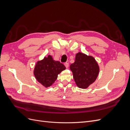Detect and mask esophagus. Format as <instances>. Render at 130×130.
<instances>
[{"label":"esophagus","mask_w":130,"mask_h":130,"mask_svg":"<svg viewBox=\"0 0 130 130\" xmlns=\"http://www.w3.org/2000/svg\"><path fill=\"white\" fill-rule=\"evenodd\" d=\"M64 66H65V67H66L67 68H68V67H69V63L68 62H66V63H64Z\"/></svg>","instance_id":"34e87169"}]
</instances>
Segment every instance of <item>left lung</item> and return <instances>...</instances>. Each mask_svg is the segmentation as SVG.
Wrapping results in <instances>:
<instances>
[{
	"mask_svg": "<svg viewBox=\"0 0 130 130\" xmlns=\"http://www.w3.org/2000/svg\"><path fill=\"white\" fill-rule=\"evenodd\" d=\"M73 77L78 87L86 88L95 81L99 74V68L93 57L78 53L75 61L70 66Z\"/></svg>",
	"mask_w": 130,
	"mask_h": 130,
	"instance_id": "left-lung-1",
	"label": "left lung"
}]
</instances>
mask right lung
<instances>
[{"mask_svg":"<svg viewBox=\"0 0 130 130\" xmlns=\"http://www.w3.org/2000/svg\"><path fill=\"white\" fill-rule=\"evenodd\" d=\"M66 69L60 62L53 60L49 55L37 62L34 70V75L37 81L45 87L52 86L57 78V75Z\"/></svg>","mask_w":130,"mask_h":130,"instance_id":"obj_1","label":"right lung"}]
</instances>
